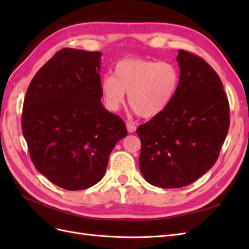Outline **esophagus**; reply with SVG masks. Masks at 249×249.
I'll return each mask as SVG.
<instances>
[{"label": "esophagus", "instance_id": "34e87169", "mask_svg": "<svg viewBox=\"0 0 249 249\" xmlns=\"http://www.w3.org/2000/svg\"><path fill=\"white\" fill-rule=\"evenodd\" d=\"M126 129H127V132H129L130 134L134 133L135 131H136V125H135L132 122H129V123H126Z\"/></svg>", "mask_w": 249, "mask_h": 249}]
</instances>
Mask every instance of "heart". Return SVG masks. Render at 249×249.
I'll return each mask as SVG.
<instances>
[{"label":"heart","instance_id":"1","mask_svg":"<svg viewBox=\"0 0 249 249\" xmlns=\"http://www.w3.org/2000/svg\"><path fill=\"white\" fill-rule=\"evenodd\" d=\"M178 82V71L170 62L127 58L117 62L114 77L102 79L101 92L108 110L114 112L122 107L127 92L131 108L143 118H152L170 104Z\"/></svg>","mask_w":249,"mask_h":249}]
</instances>
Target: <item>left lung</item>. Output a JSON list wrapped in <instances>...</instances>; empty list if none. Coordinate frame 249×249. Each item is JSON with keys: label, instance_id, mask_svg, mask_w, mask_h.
<instances>
[{"label": "left lung", "instance_id": "1", "mask_svg": "<svg viewBox=\"0 0 249 249\" xmlns=\"http://www.w3.org/2000/svg\"><path fill=\"white\" fill-rule=\"evenodd\" d=\"M177 61L180 76L175 97L137 129L142 176L166 189L189 185L212 168L230 127V105L216 71L184 50Z\"/></svg>", "mask_w": 249, "mask_h": 249}]
</instances>
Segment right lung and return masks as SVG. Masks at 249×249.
<instances>
[{
  "instance_id": "1",
  "label": "right lung",
  "mask_w": 249,
  "mask_h": 249,
  "mask_svg": "<svg viewBox=\"0 0 249 249\" xmlns=\"http://www.w3.org/2000/svg\"><path fill=\"white\" fill-rule=\"evenodd\" d=\"M101 52L62 49L37 71L27 90L21 129L35 168L63 189L99 183L124 120L102 105Z\"/></svg>"
}]
</instances>
